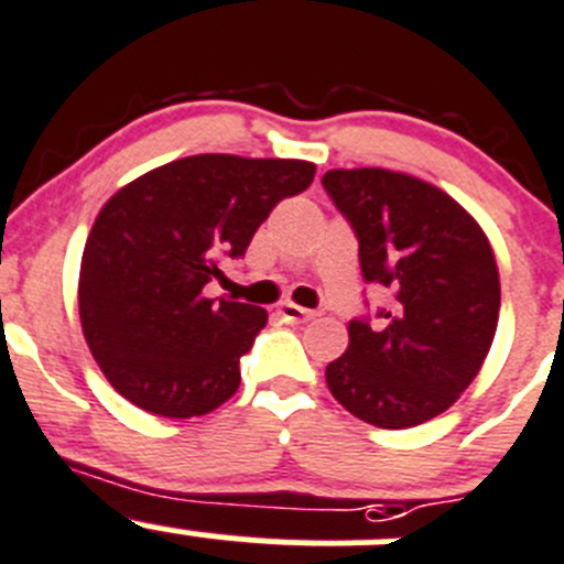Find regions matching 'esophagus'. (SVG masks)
I'll list each match as a JSON object with an SVG mask.
<instances>
[{
    "mask_svg": "<svg viewBox=\"0 0 564 564\" xmlns=\"http://www.w3.org/2000/svg\"><path fill=\"white\" fill-rule=\"evenodd\" d=\"M278 314H281L286 322H308V319H314L316 311L300 308V305H294V303H281L278 305Z\"/></svg>",
    "mask_w": 564,
    "mask_h": 564,
    "instance_id": "1",
    "label": "esophagus"
}]
</instances>
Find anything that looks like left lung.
Masks as SVG:
<instances>
[{
	"instance_id": "left-lung-1",
	"label": "left lung",
	"mask_w": 564,
	"mask_h": 564,
	"mask_svg": "<svg viewBox=\"0 0 564 564\" xmlns=\"http://www.w3.org/2000/svg\"><path fill=\"white\" fill-rule=\"evenodd\" d=\"M322 187L358 237L360 275L391 289L377 319H349L327 364L338 404L382 430L444 413L482 369L499 322L494 248L455 198L382 167L327 171Z\"/></svg>"
}]
</instances>
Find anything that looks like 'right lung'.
<instances>
[{
    "mask_svg": "<svg viewBox=\"0 0 564 564\" xmlns=\"http://www.w3.org/2000/svg\"><path fill=\"white\" fill-rule=\"evenodd\" d=\"M303 160L198 154L134 178L98 212L82 253L79 316L109 386L165 419L212 413L239 388L259 305L204 297L283 198L314 182Z\"/></svg>",
    "mask_w": 564,
    "mask_h": 564,
    "instance_id": "1",
    "label": "right lung"
}]
</instances>
